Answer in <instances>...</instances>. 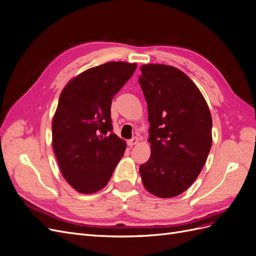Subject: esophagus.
Returning a JSON list of instances; mask_svg holds the SVG:
<instances>
[{
	"mask_svg": "<svg viewBox=\"0 0 256 256\" xmlns=\"http://www.w3.org/2000/svg\"><path fill=\"white\" fill-rule=\"evenodd\" d=\"M138 138H136V136H134V138H131V140H128V141H127V144H128L129 146H134V145H136V144H138Z\"/></svg>",
	"mask_w": 256,
	"mask_h": 256,
	"instance_id": "esophagus-1",
	"label": "esophagus"
}]
</instances>
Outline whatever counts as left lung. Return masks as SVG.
<instances>
[{
	"mask_svg": "<svg viewBox=\"0 0 256 256\" xmlns=\"http://www.w3.org/2000/svg\"><path fill=\"white\" fill-rule=\"evenodd\" d=\"M138 76L147 102L150 157L140 166L145 189L162 198L196 182L212 148V118L202 92L180 69L145 64Z\"/></svg>",
	"mask_w": 256,
	"mask_h": 256,
	"instance_id": "left-lung-1",
	"label": "left lung"
}]
</instances>
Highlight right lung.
<instances>
[{
	"label": "right lung",
	"mask_w": 256,
	"mask_h": 256,
	"mask_svg": "<svg viewBox=\"0 0 256 256\" xmlns=\"http://www.w3.org/2000/svg\"><path fill=\"white\" fill-rule=\"evenodd\" d=\"M136 68V63L108 62L74 76L60 92L52 147L62 175L79 193L104 188L124 156L126 142L111 134L110 110Z\"/></svg>",
	"instance_id": "right-lung-1"
}]
</instances>
